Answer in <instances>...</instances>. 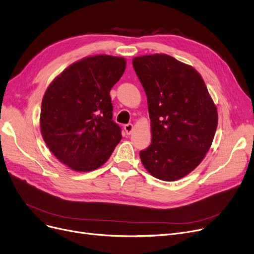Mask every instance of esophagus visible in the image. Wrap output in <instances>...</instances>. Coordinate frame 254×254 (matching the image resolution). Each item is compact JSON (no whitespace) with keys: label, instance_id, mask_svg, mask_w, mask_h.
Instances as JSON below:
<instances>
[{"label":"esophagus","instance_id":"1","mask_svg":"<svg viewBox=\"0 0 254 254\" xmlns=\"http://www.w3.org/2000/svg\"><path fill=\"white\" fill-rule=\"evenodd\" d=\"M133 129H134V126L131 125V124H127V125L125 126V130H126V133L127 135H129L131 131H133Z\"/></svg>","mask_w":254,"mask_h":254}]
</instances>
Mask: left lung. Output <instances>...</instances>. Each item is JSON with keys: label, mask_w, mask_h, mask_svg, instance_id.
<instances>
[{"label": "left lung", "mask_w": 254, "mask_h": 254, "mask_svg": "<svg viewBox=\"0 0 254 254\" xmlns=\"http://www.w3.org/2000/svg\"><path fill=\"white\" fill-rule=\"evenodd\" d=\"M147 96L150 145L140 151L143 166L161 181H178L193 171L212 145L217 108L192 66L165 54L133 59Z\"/></svg>", "instance_id": "8db88e82"}]
</instances>
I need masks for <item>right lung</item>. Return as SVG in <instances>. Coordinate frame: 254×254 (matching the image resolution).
<instances>
[{
	"instance_id": "obj_1",
	"label": "right lung",
	"mask_w": 254,
	"mask_h": 254,
	"mask_svg": "<svg viewBox=\"0 0 254 254\" xmlns=\"http://www.w3.org/2000/svg\"><path fill=\"white\" fill-rule=\"evenodd\" d=\"M125 69V58L97 55L71 64L48 87L41 103V134L54 156L70 169L101 167L120 142L110 91Z\"/></svg>"
}]
</instances>
